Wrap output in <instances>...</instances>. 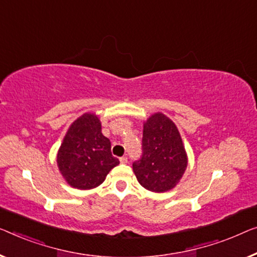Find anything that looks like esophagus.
<instances>
[{
	"label": "esophagus",
	"instance_id": "1",
	"mask_svg": "<svg viewBox=\"0 0 257 257\" xmlns=\"http://www.w3.org/2000/svg\"><path fill=\"white\" fill-rule=\"evenodd\" d=\"M120 163L121 164H127L128 163V158L125 156H123V157H121L120 158Z\"/></svg>",
	"mask_w": 257,
	"mask_h": 257
}]
</instances>
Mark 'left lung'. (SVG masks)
Here are the masks:
<instances>
[{
    "mask_svg": "<svg viewBox=\"0 0 257 257\" xmlns=\"http://www.w3.org/2000/svg\"><path fill=\"white\" fill-rule=\"evenodd\" d=\"M187 167V155L173 121L157 113L145 122L142 156L133 170L145 189L164 193L179 182Z\"/></svg>",
    "mask_w": 257,
    "mask_h": 257,
    "instance_id": "8db88e82",
    "label": "left lung"
}]
</instances>
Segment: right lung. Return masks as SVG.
<instances>
[{"instance_id": "add662e5", "label": "right lung", "mask_w": 257, "mask_h": 257, "mask_svg": "<svg viewBox=\"0 0 257 257\" xmlns=\"http://www.w3.org/2000/svg\"><path fill=\"white\" fill-rule=\"evenodd\" d=\"M118 163L94 114H84L71 124L57 153L61 173L69 185L77 189H91L101 185Z\"/></svg>"}]
</instances>
